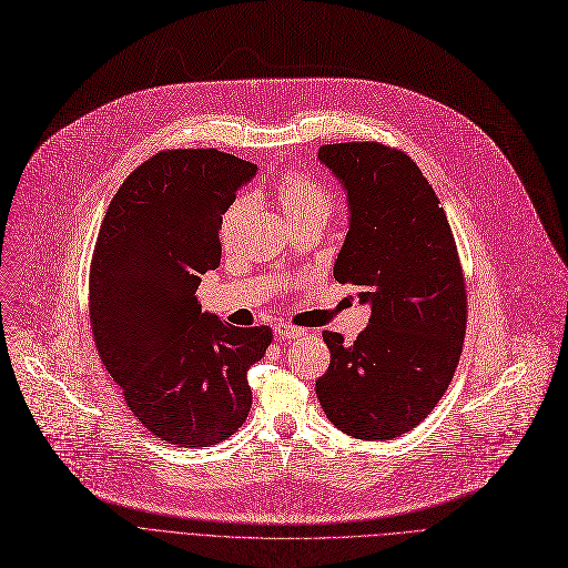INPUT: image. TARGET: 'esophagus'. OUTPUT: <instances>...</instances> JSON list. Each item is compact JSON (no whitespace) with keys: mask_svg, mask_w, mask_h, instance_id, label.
<instances>
[{"mask_svg":"<svg viewBox=\"0 0 568 568\" xmlns=\"http://www.w3.org/2000/svg\"><path fill=\"white\" fill-rule=\"evenodd\" d=\"M274 332H276V336H281V338H296V336L304 334L302 329H296V326H292V324H287V322H278V324L274 326Z\"/></svg>","mask_w":568,"mask_h":568,"instance_id":"1","label":"esophagus"}]
</instances>
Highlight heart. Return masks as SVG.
I'll return each mask as SVG.
<instances>
[{
    "instance_id": "obj_1",
    "label": "heart",
    "mask_w": 568,
    "mask_h": 568,
    "mask_svg": "<svg viewBox=\"0 0 568 568\" xmlns=\"http://www.w3.org/2000/svg\"><path fill=\"white\" fill-rule=\"evenodd\" d=\"M276 200L281 202L283 212L290 221L304 219V216H329L332 212V191L324 186L320 176L306 170H287L276 179ZM248 212V197H236L223 214L221 221V242L230 246L236 236L239 223Z\"/></svg>"
}]
</instances>
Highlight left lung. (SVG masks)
Segmentation results:
<instances>
[{"instance_id":"obj_1","label":"left lung","mask_w":568,"mask_h":568,"mask_svg":"<svg viewBox=\"0 0 568 568\" xmlns=\"http://www.w3.org/2000/svg\"><path fill=\"white\" fill-rule=\"evenodd\" d=\"M317 159L347 191L349 230L334 276L371 304L352 345L324 332L332 362L320 405L356 439H394L419 426L454 379L467 324L456 239L428 179L382 142L322 144Z\"/></svg>"}]
</instances>
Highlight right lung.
Segmentation results:
<instances>
[{"label": "right lung", "instance_id": "add662e5", "mask_svg": "<svg viewBox=\"0 0 568 568\" xmlns=\"http://www.w3.org/2000/svg\"><path fill=\"white\" fill-rule=\"evenodd\" d=\"M257 165L219 149H165L108 206L89 266L101 362L135 419L165 444L206 446L246 422L248 368L268 326L202 313L200 276L221 264V221Z\"/></svg>", "mask_w": 568, "mask_h": 568}]
</instances>
